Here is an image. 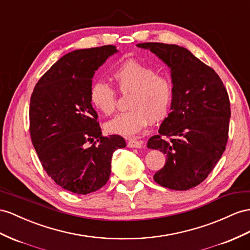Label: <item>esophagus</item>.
I'll return each instance as SVG.
<instances>
[{
    "instance_id": "obj_1",
    "label": "esophagus",
    "mask_w": 250,
    "mask_h": 250,
    "mask_svg": "<svg viewBox=\"0 0 250 250\" xmlns=\"http://www.w3.org/2000/svg\"><path fill=\"white\" fill-rule=\"evenodd\" d=\"M127 146H129V148L140 149L143 148V142H140V140H137L135 138H131L129 139V142H127Z\"/></svg>"
}]
</instances>
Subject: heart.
I'll return each mask as SVG.
<instances>
[{
  "label": "heart",
  "mask_w": 250,
  "mask_h": 250,
  "mask_svg": "<svg viewBox=\"0 0 250 250\" xmlns=\"http://www.w3.org/2000/svg\"><path fill=\"white\" fill-rule=\"evenodd\" d=\"M112 78L118 91L129 94V111L115 116L105 124L112 134L133 136L150 123H158L168 115L172 101L171 81L156 75L153 68L136 60H126L113 70ZM89 101L96 110L111 115L116 107V94L104 82H94L89 88Z\"/></svg>",
  "instance_id": "obj_1"
}]
</instances>
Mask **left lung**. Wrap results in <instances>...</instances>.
Listing matches in <instances>:
<instances>
[{"mask_svg":"<svg viewBox=\"0 0 250 250\" xmlns=\"http://www.w3.org/2000/svg\"><path fill=\"white\" fill-rule=\"evenodd\" d=\"M170 68L171 112L152 136L148 148L166 154V164L153 176L163 187L189 190L208 176L226 149L230 102L214 70L187 48L165 43H139ZM168 137V139L165 138Z\"/></svg>","mask_w":250,"mask_h":250,"instance_id":"8db88e82","label":"left lung"}]
</instances>
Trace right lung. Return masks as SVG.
Returning a JSON list of instances; mask_svg holds the SVG:
<instances>
[{
	"label": "right lung",
	"instance_id": "1",
	"mask_svg": "<svg viewBox=\"0 0 250 250\" xmlns=\"http://www.w3.org/2000/svg\"><path fill=\"white\" fill-rule=\"evenodd\" d=\"M116 53L115 46L104 45L64 55L31 95L29 130L37 154L48 176L73 193L88 194L104 187L114 151L125 146L119 135L102 136L89 101L95 72Z\"/></svg>",
	"mask_w": 250,
	"mask_h": 250
}]
</instances>
